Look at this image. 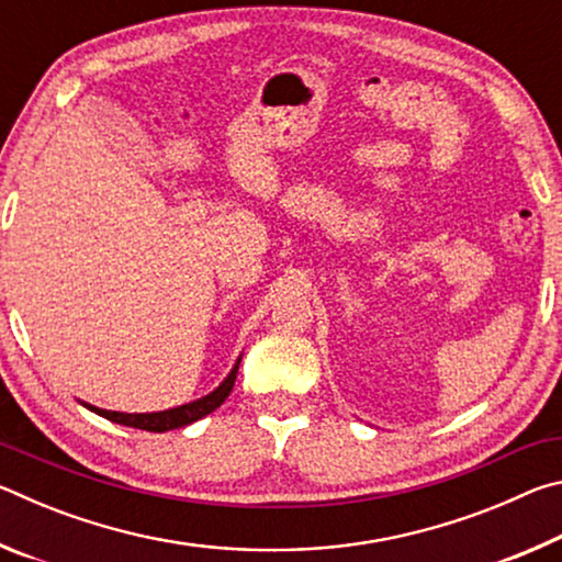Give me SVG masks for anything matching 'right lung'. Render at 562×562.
I'll return each instance as SVG.
<instances>
[{"mask_svg": "<svg viewBox=\"0 0 562 562\" xmlns=\"http://www.w3.org/2000/svg\"><path fill=\"white\" fill-rule=\"evenodd\" d=\"M237 367H240V361L233 367V372L227 374L225 382L215 389L213 394H207L203 398H198L193 404H183L178 408H168V412H156V414H119V412H106V408H97V406H89L91 412H97L99 416L109 418V422H116L123 426H133V429H144V431H170V429H180V426H188L198 422V418L207 416L211 412H215L217 406H221L227 396H231L233 386H235V376H237Z\"/></svg>", "mask_w": 562, "mask_h": 562, "instance_id": "obj_1", "label": "right lung"}]
</instances>
